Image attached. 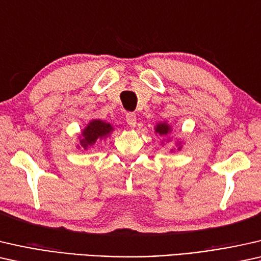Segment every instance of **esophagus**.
<instances>
[{
  "label": "esophagus",
  "instance_id": "esophagus-1",
  "mask_svg": "<svg viewBox=\"0 0 261 261\" xmlns=\"http://www.w3.org/2000/svg\"><path fill=\"white\" fill-rule=\"evenodd\" d=\"M126 123L130 127H135L136 124H137V118H136V115L132 112H129L126 115Z\"/></svg>",
  "mask_w": 261,
  "mask_h": 261
}]
</instances>
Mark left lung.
Listing matches in <instances>:
<instances>
[{
	"instance_id": "8db88e82",
	"label": "left lung",
	"mask_w": 261,
	"mask_h": 261,
	"mask_svg": "<svg viewBox=\"0 0 261 261\" xmlns=\"http://www.w3.org/2000/svg\"><path fill=\"white\" fill-rule=\"evenodd\" d=\"M155 134L157 135L159 134L160 136H167L171 134V126L169 125V124L167 122H163V123H159L157 125L155 126ZM170 139V138H169ZM168 139V141H169ZM162 144H164V143L162 142ZM182 149V145H181V142L177 143V150H181ZM170 151H174V150H170Z\"/></svg>"
}]
</instances>
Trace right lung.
<instances>
[{
	"label": "right lung",
	"mask_w": 261,
	"mask_h": 261,
	"mask_svg": "<svg viewBox=\"0 0 261 261\" xmlns=\"http://www.w3.org/2000/svg\"><path fill=\"white\" fill-rule=\"evenodd\" d=\"M113 130L115 127L110 123H106L101 119H92L79 135V144L76 145V148L87 150L93 146L97 141L108 138Z\"/></svg>",
	"instance_id": "1"
}]
</instances>
